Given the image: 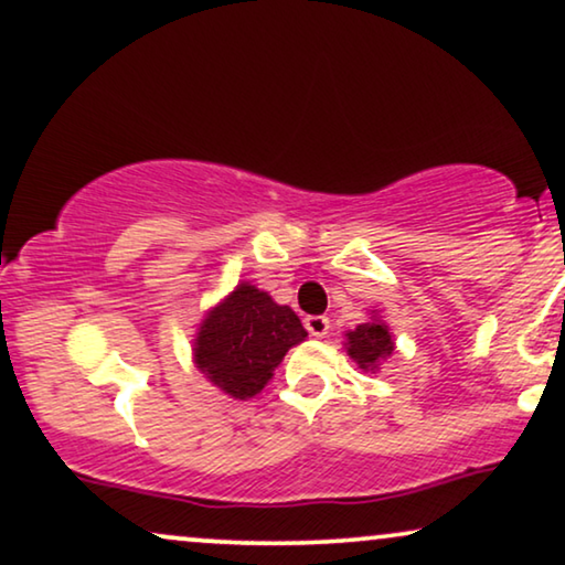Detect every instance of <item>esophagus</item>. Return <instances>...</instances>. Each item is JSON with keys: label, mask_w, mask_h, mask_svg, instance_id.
<instances>
[{"label": "esophagus", "mask_w": 565, "mask_h": 565, "mask_svg": "<svg viewBox=\"0 0 565 565\" xmlns=\"http://www.w3.org/2000/svg\"><path fill=\"white\" fill-rule=\"evenodd\" d=\"M306 329H308V333L310 337H316V339H323L326 333H329V318L326 316H308L306 318Z\"/></svg>", "instance_id": "34e87169"}]
</instances>
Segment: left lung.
Masks as SVG:
<instances>
[{"mask_svg": "<svg viewBox=\"0 0 565 565\" xmlns=\"http://www.w3.org/2000/svg\"><path fill=\"white\" fill-rule=\"evenodd\" d=\"M395 349V341L390 337V329L380 318H372L370 323H359L354 331L347 333V351L359 364V370L377 372L382 359H387Z\"/></svg>", "mask_w": 565, "mask_h": 565, "instance_id": "8db88e82", "label": "left lung"}]
</instances>
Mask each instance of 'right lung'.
<instances>
[{
  "mask_svg": "<svg viewBox=\"0 0 565 565\" xmlns=\"http://www.w3.org/2000/svg\"><path fill=\"white\" fill-rule=\"evenodd\" d=\"M306 337L296 310L277 306L255 285L239 282L201 321L193 359L211 384L234 399H247L263 392L288 349Z\"/></svg>",
  "mask_w": 565,
  "mask_h": 565,
  "instance_id": "1",
  "label": "right lung"
}]
</instances>
